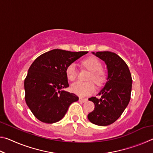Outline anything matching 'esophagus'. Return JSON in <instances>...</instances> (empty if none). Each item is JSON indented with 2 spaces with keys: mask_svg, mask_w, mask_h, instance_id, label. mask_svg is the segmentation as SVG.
<instances>
[{
  "mask_svg": "<svg viewBox=\"0 0 153 153\" xmlns=\"http://www.w3.org/2000/svg\"><path fill=\"white\" fill-rule=\"evenodd\" d=\"M87 100H88L87 98H79V102H86Z\"/></svg>",
  "mask_w": 153,
  "mask_h": 153,
  "instance_id": "1",
  "label": "esophagus"
}]
</instances>
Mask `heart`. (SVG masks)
<instances>
[{
    "label": "heart",
    "instance_id": "1",
    "mask_svg": "<svg viewBox=\"0 0 153 153\" xmlns=\"http://www.w3.org/2000/svg\"><path fill=\"white\" fill-rule=\"evenodd\" d=\"M82 64L92 71L89 77L90 80L94 81L98 85L101 84L105 81V74L102 70V65L97 58L89 57L86 59L82 61ZM66 75L67 78L71 81H74L77 78V69L76 63H72L67 67ZM71 90L80 97H85L94 93L96 88L92 82H83L78 81L71 85Z\"/></svg>",
    "mask_w": 153,
    "mask_h": 153
}]
</instances>
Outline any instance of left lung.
<instances>
[{
	"label": "left lung",
	"instance_id": "1",
	"mask_svg": "<svg viewBox=\"0 0 153 153\" xmlns=\"http://www.w3.org/2000/svg\"><path fill=\"white\" fill-rule=\"evenodd\" d=\"M105 62L108 76L107 82L98 94L101 98L91 97L94 109L88 115L90 122L106 126L120 117L130 100L132 79L127 64L117 54L109 51L92 53Z\"/></svg>",
	"mask_w": 153,
	"mask_h": 153
}]
</instances>
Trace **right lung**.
<instances>
[{"label": "right lung", "mask_w": 153, "mask_h": 153, "mask_svg": "<svg viewBox=\"0 0 153 153\" xmlns=\"http://www.w3.org/2000/svg\"><path fill=\"white\" fill-rule=\"evenodd\" d=\"M88 52L54 49L36 59L24 81L25 102L38 120L46 123L60 121L71 103L79 98L64 90L69 87L66 68Z\"/></svg>", "instance_id": "add662e5"}]
</instances>
